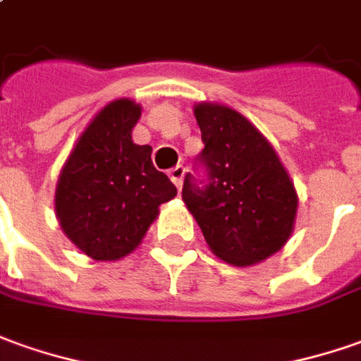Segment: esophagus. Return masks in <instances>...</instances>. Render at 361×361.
I'll list each match as a JSON object with an SVG mask.
<instances>
[{
    "instance_id": "esophagus-1",
    "label": "esophagus",
    "mask_w": 361,
    "mask_h": 361,
    "mask_svg": "<svg viewBox=\"0 0 361 361\" xmlns=\"http://www.w3.org/2000/svg\"><path fill=\"white\" fill-rule=\"evenodd\" d=\"M169 176H171V180L176 185V188L180 190V186H183V176H185V166L183 165L173 166V169L169 171Z\"/></svg>"
}]
</instances>
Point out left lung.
I'll use <instances>...</instances> for the list:
<instances>
[{"label":"left lung","mask_w":361,"mask_h":361,"mask_svg":"<svg viewBox=\"0 0 361 361\" xmlns=\"http://www.w3.org/2000/svg\"><path fill=\"white\" fill-rule=\"evenodd\" d=\"M206 183L185 176L183 200L214 255L247 267L267 259L293 233L299 196L261 131L235 109L196 104Z\"/></svg>","instance_id":"8db88e82"}]
</instances>
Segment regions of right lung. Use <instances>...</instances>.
Wrapping results in <instances>:
<instances>
[{"label": "right lung", "mask_w": 361, "mask_h": 361, "mask_svg": "<svg viewBox=\"0 0 361 361\" xmlns=\"http://www.w3.org/2000/svg\"><path fill=\"white\" fill-rule=\"evenodd\" d=\"M141 118L133 100L109 102L84 129L62 166L54 210L62 232L96 261H118L137 247L159 206L176 196L151 161V145H135Z\"/></svg>", "instance_id": "add662e5"}]
</instances>
